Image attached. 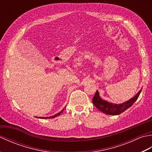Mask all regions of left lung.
I'll use <instances>...</instances> for the list:
<instances>
[{"label": "left lung", "mask_w": 152, "mask_h": 152, "mask_svg": "<svg viewBox=\"0 0 152 152\" xmlns=\"http://www.w3.org/2000/svg\"><path fill=\"white\" fill-rule=\"evenodd\" d=\"M141 91L142 89L138 91L134 97L129 100L127 102L119 104H112V103L103 101L99 96V91H96L95 96H93L92 101L93 104L96 106V108L104 114L108 115H119L129 108H130L134 104V102L137 101L138 96H139Z\"/></svg>", "instance_id": "1"}]
</instances>
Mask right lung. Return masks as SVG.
Returning a JSON list of instances; mask_svg holds the SVG:
<instances>
[{
    "label": "right lung",
    "instance_id": "right-lung-1",
    "mask_svg": "<svg viewBox=\"0 0 152 152\" xmlns=\"http://www.w3.org/2000/svg\"><path fill=\"white\" fill-rule=\"evenodd\" d=\"M63 110H64V109H63L62 110H61L60 112H59V113H57V114H56V115H52V116H50V117H48V118H45V117H38V118H42V119H48V118H56V117H57V116H58V115H60L61 114V113H62L63 112Z\"/></svg>",
    "mask_w": 152,
    "mask_h": 152
}]
</instances>
